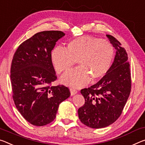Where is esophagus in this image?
<instances>
[{
  "mask_svg": "<svg viewBox=\"0 0 145 145\" xmlns=\"http://www.w3.org/2000/svg\"><path fill=\"white\" fill-rule=\"evenodd\" d=\"M70 93H71V95H74L77 93V91L76 89H73V88H70Z\"/></svg>",
  "mask_w": 145,
  "mask_h": 145,
  "instance_id": "obj_1",
  "label": "esophagus"
}]
</instances>
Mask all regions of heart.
<instances>
[{
	"label": "heart",
	"mask_w": 145,
	"mask_h": 145,
	"mask_svg": "<svg viewBox=\"0 0 145 145\" xmlns=\"http://www.w3.org/2000/svg\"><path fill=\"white\" fill-rule=\"evenodd\" d=\"M114 50L108 41L84 35L67 44L66 50L57 47L53 50L51 59L58 73L68 72L78 62L79 67L64 75L61 81L68 86L81 88L91 78L97 81L108 72L113 62Z\"/></svg>",
	"instance_id": "b5f03b06"
}]
</instances>
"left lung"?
Returning a JSON list of instances; mask_svg holds the SVG:
<instances>
[{
    "label": "left lung",
    "mask_w": 145,
    "mask_h": 145,
    "mask_svg": "<svg viewBox=\"0 0 145 145\" xmlns=\"http://www.w3.org/2000/svg\"><path fill=\"white\" fill-rule=\"evenodd\" d=\"M106 37L116 50L114 63L99 81L81 90L85 103L78 110L79 118L92 128H105L114 123L122 113L131 91L127 53L116 38Z\"/></svg>",
    "instance_id": "8db88e82"
}]
</instances>
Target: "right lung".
I'll return each mask as SVG.
<instances>
[{"label": "right lung", "instance_id": "right-lung-1", "mask_svg": "<svg viewBox=\"0 0 145 145\" xmlns=\"http://www.w3.org/2000/svg\"><path fill=\"white\" fill-rule=\"evenodd\" d=\"M61 31L39 32L20 44L11 66L13 99L17 110L31 125L41 126L54 120L59 106L70 96L64 85L52 86L57 79L51 54Z\"/></svg>", "mask_w": 145, "mask_h": 145}]
</instances>
